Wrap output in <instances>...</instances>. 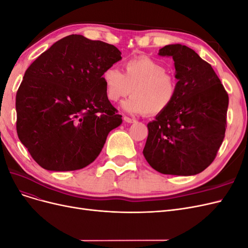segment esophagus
<instances>
[{
    "label": "esophagus",
    "instance_id": "1",
    "mask_svg": "<svg viewBox=\"0 0 248 248\" xmlns=\"http://www.w3.org/2000/svg\"><path fill=\"white\" fill-rule=\"evenodd\" d=\"M124 121H125L126 123H134V122H136V120L132 119V118H129V117L125 116V117H124Z\"/></svg>",
    "mask_w": 248,
    "mask_h": 248
}]
</instances>
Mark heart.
<instances>
[{"label": "heart", "mask_w": 248, "mask_h": 248, "mask_svg": "<svg viewBox=\"0 0 248 248\" xmlns=\"http://www.w3.org/2000/svg\"><path fill=\"white\" fill-rule=\"evenodd\" d=\"M107 98L118 102L131 93L123 108L131 114L158 116L167 111L178 94V81L166 66L148 57H138L125 63L124 73L111 65L102 73Z\"/></svg>", "instance_id": "1"}]
</instances>
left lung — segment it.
Here are the masks:
<instances>
[{"label":"left lung","mask_w":248,"mask_h":248,"mask_svg":"<svg viewBox=\"0 0 248 248\" xmlns=\"http://www.w3.org/2000/svg\"><path fill=\"white\" fill-rule=\"evenodd\" d=\"M159 55L174 60L178 94L171 107L148 124L142 153L161 174L197 175L213 162L222 144L229 95L211 65L193 49L170 44Z\"/></svg>","instance_id":"8db88e82"}]
</instances>
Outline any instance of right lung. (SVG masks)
Masks as SVG:
<instances>
[{"instance_id": "1", "label": "right lung", "mask_w": 248, "mask_h": 248, "mask_svg": "<svg viewBox=\"0 0 248 248\" xmlns=\"http://www.w3.org/2000/svg\"><path fill=\"white\" fill-rule=\"evenodd\" d=\"M121 59L112 44L69 35L29 66L16 93V131L41 168L80 170L100 154L122 123L102 73Z\"/></svg>"}]
</instances>
